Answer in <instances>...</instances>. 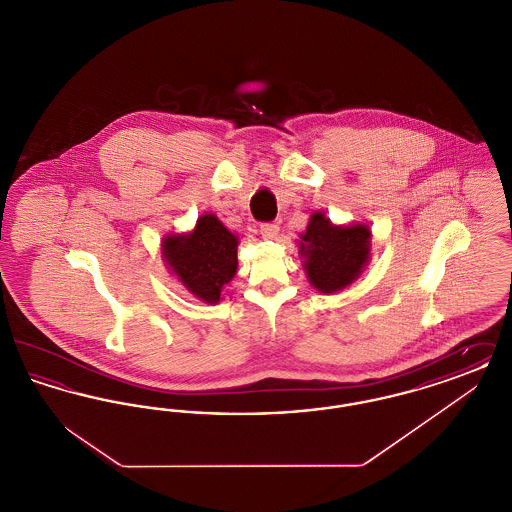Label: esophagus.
I'll return each mask as SVG.
<instances>
[{
  "label": "esophagus",
  "instance_id": "obj_1",
  "mask_svg": "<svg viewBox=\"0 0 512 512\" xmlns=\"http://www.w3.org/2000/svg\"><path fill=\"white\" fill-rule=\"evenodd\" d=\"M259 232H261V236H263V238L272 240V238H276V236H278L280 226H278L276 222H263V224L259 226Z\"/></svg>",
  "mask_w": 512,
  "mask_h": 512
}]
</instances>
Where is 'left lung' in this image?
Masks as SVG:
<instances>
[{
	"instance_id": "1",
	"label": "left lung",
	"mask_w": 512,
	"mask_h": 512,
	"mask_svg": "<svg viewBox=\"0 0 512 512\" xmlns=\"http://www.w3.org/2000/svg\"><path fill=\"white\" fill-rule=\"evenodd\" d=\"M301 240L307 276L322 293L340 292L351 284L370 255V230L366 226H334L322 213L311 217Z\"/></svg>"
}]
</instances>
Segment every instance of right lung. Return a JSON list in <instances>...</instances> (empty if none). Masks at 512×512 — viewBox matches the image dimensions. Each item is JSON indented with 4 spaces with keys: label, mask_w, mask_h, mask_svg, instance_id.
Instances as JSON below:
<instances>
[{
    "label": "right lung",
    "mask_w": 512,
    "mask_h": 512,
    "mask_svg": "<svg viewBox=\"0 0 512 512\" xmlns=\"http://www.w3.org/2000/svg\"><path fill=\"white\" fill-rule=\"evenodd\" d=\"M238 238L230 234L215 215H203L188 236H171L163 244V255L195 297L217 303L222 288L238 268Z\"/></svg>",
    "instance_id": "add662e5"
}]
</instances>
